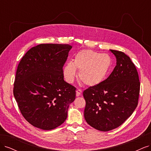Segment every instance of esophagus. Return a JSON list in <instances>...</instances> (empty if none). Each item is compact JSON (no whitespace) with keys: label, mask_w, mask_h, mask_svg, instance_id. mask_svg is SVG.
Returning <instances> with one entry per match:
<instances>
[{"label":"esophagus","mask_w":151,"mask_h":151,"mask_svg":"<svg viewBox=\"0 0 151 151\" xmlns=\"http://www.w3.org/2000/svg\"><path fill=\"white\" fill-rule=\"evenodd\" d=\"M82 94V90L80 89H77L76 90V96H79Z\"/></svg>","instance_id":"obj_1"}]
</instances>
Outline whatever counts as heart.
<instances>
[{
	"label": "heart",
	"mask_w": 151,
	"mask_h": 151,
	"mask_svg": "<svg viewBox=\"0 0 151 151\" xmlns=\"http://www.w3.org/2000/svg\"><path fill=\"white\" fill-rule=\"evenodd\" d=\"M112 64V58L108 54L85 50L77 53L72 62H67L62 68V72L65 81L72 83L76 76V69L79 70L82 83L86 86H94L104 80Z\"/></svg>",
	"instance_id": "obj_1"
}]
</instances>
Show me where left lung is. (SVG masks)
<instances>
[{
    "mask_svg": "<svg viewBox=\"0 0 151 151\" xmlns=\"http://www.w3.org/2000/svg\"><path fill=\"white\" fill-rule=\"evenodd\" d=\"M116 65L108 78L83 92L84 118L95 129H115L129 118L137 106L140 82L137 70L129 56L110 50Z\"/></svg>",
    "mask_w": 151,
    "mask_h": 151,
    "instance_id": "obj_1",
    "label": "left lung"
}]
</instances>
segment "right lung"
I'll return each mask as SVG.
<instances>
[{"label": "right lung", "instance_id": "1", "mask_svg": "<svg viewBox=\"0 0 151 151\" xmlns=\"http://www.w3.org/2000/svg\"><path fill=\"white\" fill-rule=\"evenodd\" d=\"M72 48L69 45L40 44L29 50L16 71L14 96L30 124L50 130L62 125L76 88L63 79L62 68Z\"/></svg>", "mask_w": 151, "mask_h": 151}]
</instances>
